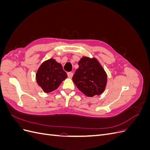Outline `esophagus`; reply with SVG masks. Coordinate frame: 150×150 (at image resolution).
Listing matches in <instances>:
<instances>
[{
	"mask_svg": "<svg viewBox=\"0 0 150 150\" xmlns=\"http://www.w3.org/2000/svg\"><path fill=\"white\" fill-rule=\"evenodd\" d=\"M72 76H73V73H72V72H67V76L69 78H72Z\"/></svg>",
	"mask_w": 150,
	"mask_h": 150,
	"instance_id": "1",
	"label": "esophagus"
}]
</instances>
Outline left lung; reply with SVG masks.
Wrapping results in <instances>:
<instances>
[{
    "label": "left lung",
    "mask_w": 150,
    "mask_h": 150,
    "mask_svg": "<svg viewBox=\"0 0 150 150\" xmlns=\"http://www.w3.org/2000/svg\"><path fill=\"white\" fill-rule=\"evenodd\" d=\"M72 81L81 92L88 97L100 95L106 88L107 74L95 57H83Z\"/></svg>",
    "instance_id": "left-lung-1"
}]
</instances>
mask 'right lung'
Instances as JSON below:
<instances>
[{"label": "right lung", "mask_w": 150, "mask_h": 150, "mask_svg": "<svg viewBox=\"0 0 150 150\" xmlns=\"http://www.w3.org/2000/svg\"><path fill=\"white\" fill-rule=\"evenodd\" d=\"M67 77L62 65L51 58L40 66L35 78L39 87L45 93H49L56 90Z\"/></svg>", "instance_id": "right-lung-1"}]
</instances>
